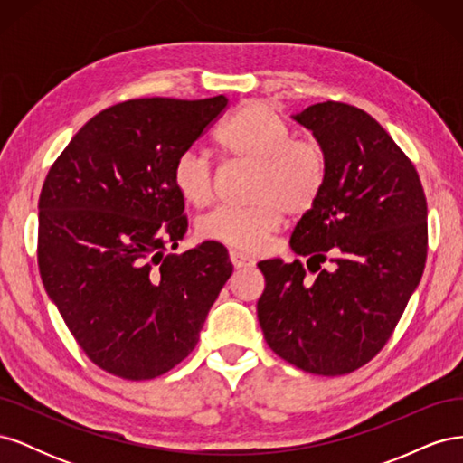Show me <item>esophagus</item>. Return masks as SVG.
<instances>
[{"instance_id":"1","label":"esophagus","mask_w":463,"mask_h":463,"mask_svg":"<svg viewBox=\"0 0 463 463\" xmlns=\"http://www.w3.org/2000/svg\"><path fill=\"white\" fill-rule=\"evenodd\" d=\"M230 260L233 264V269H249V266H255V260L250 259L249 255L240 253V250H230Z\"/></svg>"}]
</instances>
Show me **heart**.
<instances>
[{"mask_svg":"<svg viewBox=\"0 0 463 463\" xmlns=\"http://www.w3.org/2000/svg\"><path fill=\"white\" fill-rule=\"evenodd\" d=\"M216 145L223 156L253 164L245 208H216L197 223L204 241L253 253L288 218H299L326 187V146L311 135H291L289 123L262 102H247L222 125ZM174 187L187 204L203 208L214 197L213 164L197 150L179 154Z\"/></svg>","mask_w":463,"mask_h":463,"instance_id":"heart-1","label":"heart"}]
</instances>
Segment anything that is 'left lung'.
<instances>
[{"instance_id": "left-lung-1", "label": "left lung", "mask_w": 463, "mask_h": 463, "mask_svg": "<svg viewBox=\"0 0 463 463\" xmlns=\"http://www.w3.org/2000/svg\"><path fill=\"white\" fill-rule=\"evenodd\" d=\"M296 119L330 160L325 191L291 235L317 278L299 259L259 262L266 288L257 317L278 357L340 376L378 355L423 276L427 199L411 160L367 111L328 100Z\"/></svg>"}]
</instances>
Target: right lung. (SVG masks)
<instances>
[{
    "instance_id": "1",
    "label": "right lung",
    "mask_w": 463,
    "mask_h": 463,
    "mask_svg": "<svg viewBox=\"0 0 463 463\" xmlns=\"http://www.w3.org/2000/svg\"><path fill=\"white\" fill-rule=\"evenodd\" d=\"M226 108L222 94L111 106L71 138L42 185V284L87 357L125 381L184 361L232 276L220 243L170 253L187 232L174 164Z\"/></svg>"
}]
</instances>
